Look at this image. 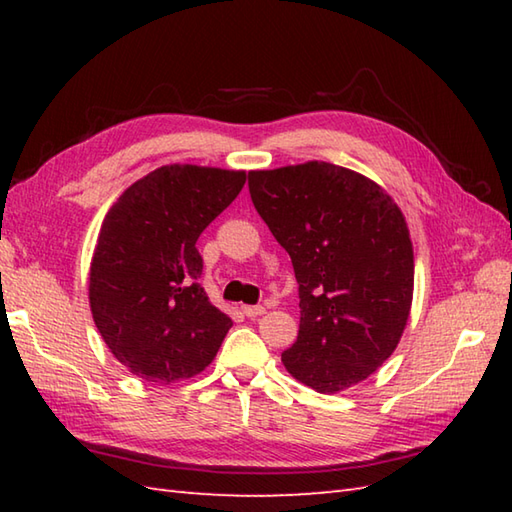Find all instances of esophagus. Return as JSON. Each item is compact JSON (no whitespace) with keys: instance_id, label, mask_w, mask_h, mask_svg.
Wrapping results in <instances>:
<instances>
[{"instance_id":"34e87169","label":"esophagus","mask_w":512,"mask_h":512,"mask_svg":"<svg viewBox=\"0 0 512 512\" xmlns=\"http://www.w3.org/2000/svg\"><path fill=\"white\" fill-rule=\"evenodd\" d=\"M242 310H244L246 317H250V319L262 317V314H266V308H264V306H244Z\"/></svg>"}]
</instances>
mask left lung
Here are the masks:
<instances>
[{"label": "left lung", "instance_id": "8db88e82", "mask_svg": "<svg viewBox=\"0 0 512 512\" xmlns=\"http://www.w3.org/2000/svg\"><path fill=\"white\" fill-rule=\"evenodd\" d=\"M270 233L299 284V334L281 363L299 383L336 394L394 354L413 299V246L391 195L330 162L248 171Z\"/></svg>", "mask_w": 512, "mask_h": 512}]
</instances>
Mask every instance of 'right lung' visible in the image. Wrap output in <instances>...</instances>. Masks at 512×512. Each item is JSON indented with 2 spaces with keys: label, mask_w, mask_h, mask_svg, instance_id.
Returning a JSON list of instances; mask_svg holds the SVG:
<instances>
[{
  "label": "right lung",
  "mask_w": 512,
  "mask_h": 512,
  "mask_svg": "<svg viewBox=\"0 0 512 512\" xmlns=\"http://www.w3.org/2000/svg\"><path fill=\"white\" fill-rule=\"evenodd\" d=\"M244 182L246 171L165 165L107 211L90 264V310L134 376L176 383L200 374L220 350L233 321L198 284L195 242Z\"/></svg>",
  "instance_id": "obj_1"
}]
</instances>
